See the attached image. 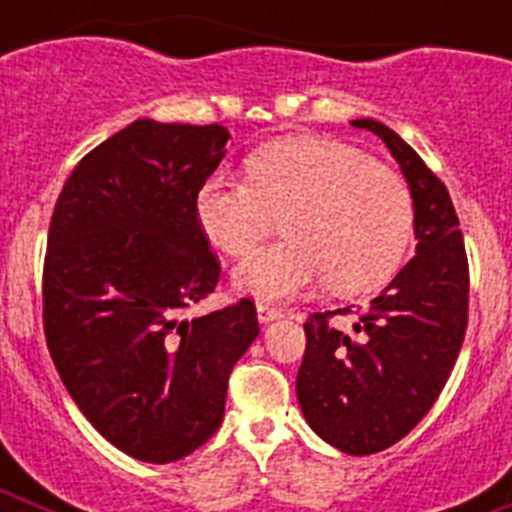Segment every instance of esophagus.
<instances>
[{"mask_svg":"<svg viewBox=\"0 0 512 512\" xmlns=\"http://www.w3.org/2000/svg\"><path fill=\"white\" fill-rule=\"evenodd\" d=\"M256 312H259L261 323H269V320L282 318V307L271 305V302H259V305H256Z\"/></svg>","mask_w":512,"mask_h":512,"instance_id":"1","label":"esophagus"}]
</instances>
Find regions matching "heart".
<instances>
[{"mask_svg":"<svg viewBox=\"0 0 512 512\" xmlns=\"http://www.w3.org/2000/svg\"><path fill=\"white\" fill-rule=\"evenodd\" d=\"M246 179L210 176L194 194L202 235L228 256H247L285 215L282 244L238 269V284L287 300L315 282L361 292L390 277L413 238L408 182L336 140L287 138L248 156Z\"/></svg>","mask_w":512,"mask_h":512,"instance_id":"b5f03b06","label":"heart"}]
</instances>
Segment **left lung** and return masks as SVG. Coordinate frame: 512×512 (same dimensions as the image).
I'll list each match as a JSON object with an SVG mask.
<instances>
[{
  "label": "left lung",
  "mask_w": 512,
  "mask_h": 512,
  "mask_svg": "<svg viewBox=\"0 0 512 512\" xmlns=\"http://www.w3.org/2000/svg\"><path fill=\"white\" fill-rule=\"evenodd\" d=\"M384 140L408 179L418 251L351 330L333 325L351 310L312 312L297 400L320 438L354 456L408 436L451 377L469 320V261L446 184L387 125L354 120Z\"/></svg>",
  "instance_id": "left-lung-1"
}]
</instances>
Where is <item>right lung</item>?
Masks as SVG:
<instances>
[{
  "label": "right lung",
  "mask_w": 512,
  "mask_h": 512,
  "mask_svg": "<svg viewBox=\"0 0 512 512\" xmlns=\"http://www.w3.org/2000/svg\"><path fill=\"white\" fill-rule=\"evenodd\" d=\"M228 138L217 122L135 120L74 166L48 228L43 330L53 364L89 423L151 464L210 441L235 361L259 336L248 297L184 318L220 279L194 194Z\"/></svg>",
  "instance_id": "obj_1"
}]
</instances>
